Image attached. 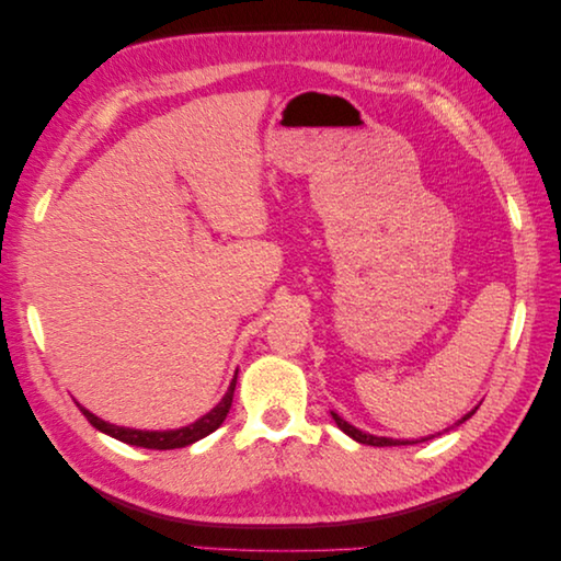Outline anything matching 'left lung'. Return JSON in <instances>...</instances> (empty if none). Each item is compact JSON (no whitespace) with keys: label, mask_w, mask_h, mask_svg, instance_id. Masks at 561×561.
Wrapping results in <instances>:
<instances>
[{"label":"left lung","mask_w":561,"mask_h":561,"mask_svg":"<svg viewBox=\"0 0 561 561\" xmlns=\"http://www.w3.org/2000/svg\"><path fill=\"white\" fill-rule=\"evenodd\" d=\"M474 412H478V407H474V410L472 412H468L461 421H458V423H463V421H468ZM332 419H334V423H336V426L339 428H342L348 437H353L355 439V443H360V445H371V447H398V445H416V443H407V439H393V437H377V435H369V433H363V431H358V428H355V426H351V423L348 421H344L342 416H339V414H334L332 412ZM458 423H456V426H458ZM423 439H426V437H423ZM423 439H421V443H423Z\"/></svg>","instance_id":"8db88e82"}]
</instances>
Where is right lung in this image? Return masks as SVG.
Returning <instances> with one entry per match:
<instances>
[{"label": "right lung", "instance_id": "add662e5", "mask_svg": "<svg viewBox=\"0 0 561 561\" xmlns=\"http://www.w3.org/2000/svg\"><path fill=\"white\" fill-rule=\"evenodd\" d=\"M233 390H236V377L231 379V386L225 393V398L219 400L206 416H201L198 421L190 423V426L178 428V431H135V428L114 426V423H107L103 419H98L95 414H91L89 410H83L81 404H77V407L81 410V414L89 419L93 428H98L100 433H107L116 439H122V443H126V445L145 447V449H180L186 445H194L196 439L206 437L222 426V421L227 419L231 400H233Z\"/></svg>", "mask_w": 561, "mask_h": 561}]
</instances>
